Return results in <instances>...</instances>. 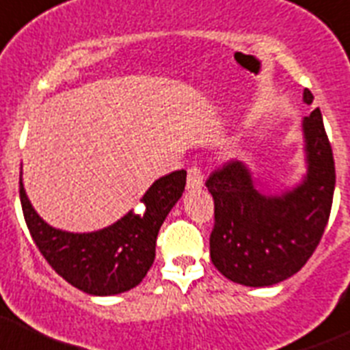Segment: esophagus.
<instances>
[{
	"label": "esophagus",
	"mask_w": 350,
	"mask_h": 350,
	"mask_svg": "<svg viewBox=\"0 0 350 350\" xmlns=\"http://www.w3.org/2000/svg\"><path fill=\"white\" fill-rule=\"evenodd\" d=\"M203 186V174L202 169L198 165H191L188 167V183H186V188L188 189H198Z\"/></svg>",
	"instance_id": "obj_1"
}]
</instances>
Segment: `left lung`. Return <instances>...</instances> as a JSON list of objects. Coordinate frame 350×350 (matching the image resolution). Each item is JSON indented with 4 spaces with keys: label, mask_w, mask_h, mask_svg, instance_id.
<instances>
[{
    "label": "left lung",
    "mask_w": 350,
    "mask_h": 350,
    "mask_svg": "<svg viewBox=\"0 0 350 350\" xmlns=\"http://www.w3.org/2000/svg\"><path fill=\"white\" fill-rule=\"evenodd\" d=\"M304 103H313L308 89ZM303 128L308 174L293 191L261 195L239 161L226 162L205 181L213 196L210 258L232 282H282L306 265L320 244L334 202L335 162L320 109L304 118Z\"/></svg>",
    "instance_id": "8db88e82"
}]
</instances>
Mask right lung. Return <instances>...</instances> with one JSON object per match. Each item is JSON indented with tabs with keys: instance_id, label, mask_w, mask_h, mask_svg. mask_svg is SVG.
Wrapping results in <instances>:
<instances>
[{
	"instance_id": "1",
	"label": "right lung",
	"mask_w": 350,
	"mask_h": 350,
	"mask_svg": "<svg viewBox=\"0 0 350 350\" xmlns=\"http://www.w3.org/2000/svg\"><path fill=\"white\" fill-rule=\"evenodd\" d=\"M186 171H174L148 188L142 212L130 210L103 230L73 234L44 222L30 205L20 176V202L33 243L54 272L92 296H111L133 289L155 260L159 229L181 198Z\"/></svg>"
}]
</instances>
